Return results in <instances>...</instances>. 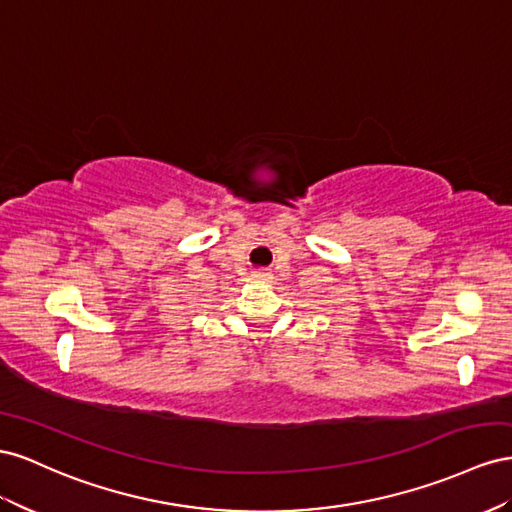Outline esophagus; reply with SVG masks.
I'll use <instances>...</instances> for the list:
<instances>
[{
  "instance_id": "1",
  "label": "esophagus",
  "mask_w": 512,
  "mask_h": 512,
  "mask_svg": "<svg viewBox=\"0 0 512 512\" xmlns=\"http://www.w3.org/2000/svg\"><path fill=\"white\" fill-rule=\"evenodd\" d=\"M255 279H257V281H268L270 274L264 272V270H257V272H255Z\"/></svg>"
}]
</instances>
